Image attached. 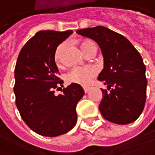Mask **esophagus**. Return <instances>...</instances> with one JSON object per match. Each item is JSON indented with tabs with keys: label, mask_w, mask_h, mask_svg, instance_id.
<instances>
[{
	"label": "esophagus",
	"mask_w": 155,
	"mask_h": 155,
	"mask_svg": "<svg viewBox=\"0 0 155 155\" xmlns=\"http://www.w3.org/2000/svg\"><path fill=\"white\" fill-rule=\"evenodd\" d=\"M83 90H84L85 93H87L89 91V87H83Z\"/></svg>",
	"instance_id": "34e87169"
}]
</instances>
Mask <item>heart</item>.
<instances>
[{
	"mask_svg": "<svg viewBox=\"0 0 155 155\" xmlns=\"http://www.w3.org/2000/svg\"><path fill=\"white\" fill-rule=\"evenodd\" d=\"M80 46L83 52L87 55L91 51L96 50L95 43L89 39H84L80 42ZM66 48V44L62 43L58 45L54 53V59L57 65L61 63V55ZM97 74V68L94 66H84L73 68L66 75V81L71 84H77L81 86H88L92 80Z\"/></svg>",
	"mask_w": 155,
	"mask_h": 155,
	"instance_id": "1",
	"label": "heart"
}]
</instances>
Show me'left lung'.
Returning <instances> with one entry per match:
<instances>
[{
    "label": "left lung",
    "instance_id": "1",
    "mask_svg": "<svg viewBox=\"0 0 155 155\" xmlns=\"http://www.w3.org/2000/svg\"><path fill=\"white\" fill-rule=\"evenodd\" d=\"M79 35L96 41L104 56L98 80L102 89L99 110L106 120L117 124L134 122L142 113L147 97L146 66L139 51L126 38L104 26L78 30Z\"/></svg>",
    "mask_w": 155,
    "mask_h": 155
}]
</instances>
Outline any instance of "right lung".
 Here are the masks:
<instances>
[{
  "mask_svg": "<svg viewBox=\"0 0 155 155\" xmlns=\"http://www.w3.org/2000/svg\"><path fill=\"white\" fill-rule=\"evenodd\" d=\"M72 31H41L27 42L20 51L15 68V104L26 124L36 133L56 137L73 129L77 122L76 105L84 96L81 85L70 84L63 93L53 89L62 84L54 53Z\"/></svg>",
  "mask_w": 155,
  "mask_h": 155,
  "instance_id": "right-lung-1",
  "label": "right lung"
}]
</instances>
